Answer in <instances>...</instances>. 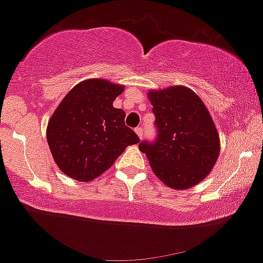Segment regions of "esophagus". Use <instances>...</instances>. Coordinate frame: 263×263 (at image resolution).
<instances>
[{
	"label": "esophagus",
	"instance_id": "34e87169",
	"mask_svg": "<svg viewBox=\"0 0 263 263\" xmlns=\"http://www.w3.org/2000/svg\"><path fill=\"white\" fill-rule=\"evenodd\" d=\"M135 131H136L137 136L140 137V140H142V137H143V128H142V127H137V128L135 129Z\"/></svg>",
	"mask_w": 263,
	"mask_h": 263
}]
</instances>
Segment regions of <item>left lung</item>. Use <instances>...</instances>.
I'll use <instances>...</instances> for the list:
<instances>
[{
    "mask_svg": "<svg viewBox=\"0 0 263 263\" xmlns=\"http://www.w3.org/2000/svg\"><path fill=\"white\" fill-rule=\"evenodd\" d=\"M157 137L141 142L156 176L172 190L195 186L211 172L220 136L202 100L184 86L149 91Z\"/></svg>",
    "mask_w": 263,
    "mask_h": 263,
    "instance_id": "8db88e82",
    "label": "left lung"
}]
</instances>
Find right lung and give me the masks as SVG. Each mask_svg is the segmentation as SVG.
<instances>
[{
  "label": "right lung",
  "instance_id": "add662e5",
  "mask_svg": "<svg viewBox=\"0 0 263 263\" xmlns=\"http://www.w3.org/2000/svg\"><path fill=\"white\" fill-rule=\"evenodd\" d=\"M123 86L107 80L80 82L65 96L47 125V142L59 168L89 182L114 164L140 138L125 125V112L114 107Z\"/></svg>",
  "mask_w": 263,
  "mask_h": 263
}]
</instances>
